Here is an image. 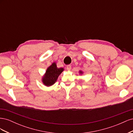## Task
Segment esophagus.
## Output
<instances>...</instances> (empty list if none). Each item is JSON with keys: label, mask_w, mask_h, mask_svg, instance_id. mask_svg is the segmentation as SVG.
Returning a JSON list of instances; mask_svg holds the SVG:
<instances>
[{"label": "esophagus", "mask_w": 133, "mask_h": 133, "mask_svg": "<svg viewBox=\"0 0 133 133\" xmlns=\"http://www.w3.org/2000/svg\"><path fill=\"white\" fill-rule=\"evenodd\" d=\"M66 69L68 70H70L71 69V66L70 65H68L66 66Z\"/></svg>", "instance_id": "obj_1"}]
</instances>
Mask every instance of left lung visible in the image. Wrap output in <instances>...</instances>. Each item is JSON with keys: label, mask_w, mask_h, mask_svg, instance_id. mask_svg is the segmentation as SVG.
I'll return each mask as SVG.
<instances>
[{"label": "left lung", "mask_w": 133, "mask_h": 133, "mask_svg": "<svg viewBox=\"0 0 133 133\" xmlns=\"http://www.w3.org/2000/svg\"><path fill=\"white\" fill-rule=\"evenodd\" d=\"M79 73L80 74H83V71H82V70H80L79 71Z\"/></svg>", "instance_id": "obj_1"}]
</instances>
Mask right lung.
<instances>
[{
    "label": "right lung",
    "mask_w": 133,
    "mask_h": 133,
    "mask_svg": "<svg viewBox=\"0 0 133 133\" xmlns=\"http://www.w3.org/2000/svg\"><path fill=\"white\" fill-rule=\"evenodd\" d=\"M64 70L63 68H58L56 63L53 62L49 67H48L45 74L43 76L42 79L43 84L48 87L53 85L57 82L59 76Z\"/></svg>",
    "instance_id": "obj_1"
}]
</instances>
